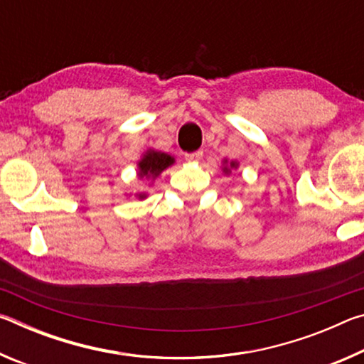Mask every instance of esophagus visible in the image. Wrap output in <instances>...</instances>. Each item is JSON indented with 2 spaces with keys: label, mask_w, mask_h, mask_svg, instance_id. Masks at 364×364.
Here are the masks:
<instances>
[{
  "label": "esophagus",
  "mask_w": 364,
  "mask_h": 364,
  "mask_svg": "<svg viewBox=\"0 0 364 364\" xmlns=\"http://www.w3.org/2000/svg\"><path fill=\"white\" fill-rule=\"evenodd\" d=\"M186 157L188 160H191V162H199V160L204 157V151L202 149H199V151H194V152H189V154H186Z\"/></svg>",
  "instance_id": "34e87169"
}]
</instances>
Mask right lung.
I'll use <instances>...</instances> for the list:
<instances>
[{"instance_id":"right-lung-1","label":"right lung","mask_w":364,"mask_h":364,"mask_svg":"<svg viewBox=\"0 0 364 364\" xmlns=\"http://www.w3.org/2000/svg\"><path fill=\"white\" fill-rule=\"evenodd\" d=\"M171 164H173V157H170L168 154L149 152L139 162V176H157ZM139 197H143V194H139Z\"/></svg>"}]
</instances>
